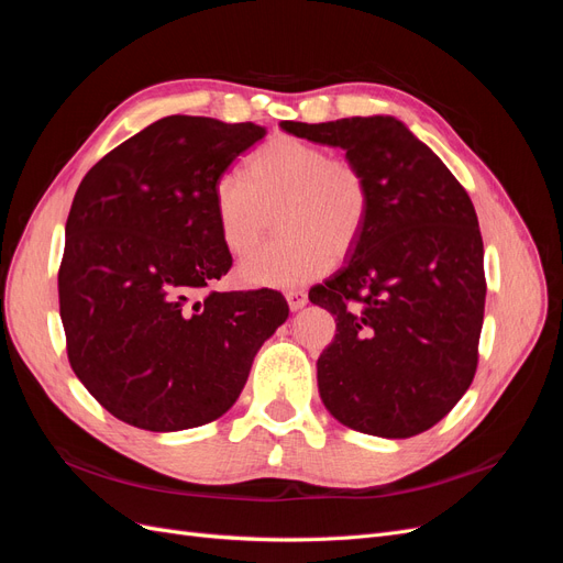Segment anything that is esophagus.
I'll use <instances>...</instances> for the list:
<instances>
[{"mask_svg": "<svg viewBox=\"0 0 563 563\" xmlns=\"http://www.w3.org/2000/svg\"><path fill=\"white\" fill-rule=\"evenodd\" d=\"M286 302L288 308H291V312H298L308 305V294L300 291V288H291V291H286Z\"/></svg>", "mask_w": 563, "mask_h": 563, "instance_id": "esophagus-1", "label": "esophagus"}]
</instances>
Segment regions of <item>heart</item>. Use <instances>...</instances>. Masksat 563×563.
<instances>
[{"label":"heart","instance_id":"obj_1","mask_svg":"<svg viewBox=\"0 0 563 563\" xmlns=\"http://www.w3.org/2000/svg\"><path fill=\"white\" fill-rule=\"evenodd\" d=\"M220 240L242 258L258 246L277 216L282 240L253 253L240 275L251 286L288 288L329 272L345 258L368 225L371 190L362 168L321 145L275 135L253 152L244 178L213 185Z\"/></svg>","mask_w":563,"mask_h":563}]
</instances>
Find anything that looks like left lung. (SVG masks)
Wrapping results in <instances>:
<instances>
[{
	"mask_svg": "<svg viewBox=\"0 0 563 563\" xmlns=\"http://www.w3.org/2000/svg\"><path fill=\"white\" fill-rule=\"evenodd\" d=\"M279 126L343 147L371 190L362 242L327 286L310 291L338 331L317 360L319 397L356 432L406 439L430 430L476 371L486 279L472 201L391 114Z\"/></svg>",
	"mask_w": 563,
	"mask_h": 563,
	"instance_id": "left-lung-1",
	"label": "left lung"
}]
</instances>
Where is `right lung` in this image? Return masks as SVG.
<instances>
[{
	"mask_svg": "<svg viewBox=\"0 0 563 563\" xmlns=\"http://www.w3.org/2000/svg\"><path fill=\"white\" fill-rule=\"evenodd\" d=\"M263 135L251 122L164 117L77 187L58 272L67 360L133 428L178 432L228 413L288 317L267 288L199 298L232 265L213 185Z\"/></svg>",
	"mask_w": 563,
	"mask_h": 563,
	"instance_id": "right-lung-1",
	"label": "right lung"
}]
</instances>
